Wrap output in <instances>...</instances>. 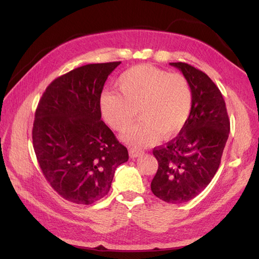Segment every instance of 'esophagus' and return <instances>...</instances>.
Listing matches in <instances>:
<instances>
[{
	"label": "esophagus",
	"instance_id": "1",
	"mask_svg": "<svg viewBox=\"0 0 259 259\" xmlns=\"http://www.w3.org/2000/svg\"><path fill=\"white\" fill-rule=\"evenodd\" d=\"M144 152L142 151H138V150H134V149H131L130 150V156L131 158H138V156L143 155Z\"/></svg>",
	"mask_w": 259,
	"mask_h": 259
}]
</instances>
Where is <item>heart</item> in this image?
<instances>
[{"label":"heart","instance_id":"heart-1","mask_svg":"<svg viewBox=\"0 0 259 259\" xmlns=\"http://www.w3.org/2000/svg\"><path fill=\"white\" fill-rule=\"evenodd\" d=\"M119 93L106 91L100 96V112L106 123L123 135L133 147L152 146L163 138L176 136L184 128L192 109V91L187 77L180 73L149 65L124 71L115 82Z\"/></svg>","mask_w":259,"mask_h":259}]
</instances>
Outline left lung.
<instances>
[{"label": "left lung", "mask_w": 259, "mask_h": 259, "mask_svg": "<svg viewBox=\"0 0 259 259\" xmlns=\"http://www.w3.org/2000/svg\"><path fill=\"white\" fill-rule=\"evenodd\" d=\"M169 65L189 82L192 109L178 136L153 149L159 167L151 190L159 199L179 204L197 197L213 179L229 136L230 121L222 93L207 74L185 62Z\"/></svg>", "instance_id": "1"}]
</instances>
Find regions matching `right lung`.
Listing matches in <instances>:
<instances>
[{
    "label": "right lung",
    "instance_id": "right-lung-1",
    "mask_svg": "<svg viewBox=\"0 0 259 259\" xmlns=\"http://www.w3.org/2000/svg\"><path fill=\"white\" fill-rule=\"evenodd\" d=\"M121 61L91 64L54 80L34 115L32 140L46 180L62 198L89 205L110 190L128 152L101 120L99 100Z\"/></svg>",
    "mask_w": 259,
    "mask_h": 259
}]
</instances>
